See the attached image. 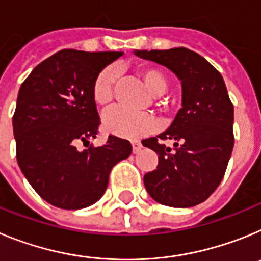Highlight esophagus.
<instances>
[{"label": "esophagus", "instance_id": "esophagus-1", "mask_svg": "<svg viewBox=\"0 0 261 261\" xmlns=\"http://www.w3.org/2000/svg\"><path fill=\"white\" fill-rule=\"evenodd\" d=\"M132 149H133V153L137 154L138 151H140L142 149L141 142L138 141V140H133V141H132Z\"/></svg>", "mask_w": 261, "mask_h": 261}]
</instances>
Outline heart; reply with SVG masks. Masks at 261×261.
<instances>
[{
  "label": "heart",
  "mask_w": 261,
  "mask_h": 261,
  "mask_svg": "<svg viewBox=\"0 0 261 261\" xmlns=\"http://www.w3.org/2000/svg\"><path fill=\"white\" fill-rule=\"evenodd\" d=\"M138 75L151 95H161L167 89V80L158 69L142 66L138 69ZM116 77L117 73L114 68H106L96 77L93 86V98L99 107H106L112 102ZM102 125L110 135L121 138H135L150 132L154 128V120L146 114H135L124 108H112L103 115Z\"/></svg>",
  "instance_id": "b5f03b06"
}]
</instances>
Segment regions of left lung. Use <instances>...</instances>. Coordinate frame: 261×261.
Listing matches in <instances>:
<instances>
[{
	"instance_id": "left-lung-1",
	"label": "left lung",
	"mask_w": 261,
	"mask_h": 261,
	"mask_svg": "<svg viewBox=\"0 0 261 261\" xmlns=\"http://www.w3.org/2000/svg\"><path fill=\"white\" fill-rule=\"evenodd\" d=\"M136 56L171 70L181 84V108L171 125L142 145L158 154L144 184L156 202L190 208L220 186L234 146V107L222 75L199 53L179 47L135 50ZM174 142L172 148L163 144Z\"/></svg>"
}]
</instances>
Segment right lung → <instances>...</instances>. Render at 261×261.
<instances>
[{
	"mask_svg": "<svg viewBox=\"0 0 261 261\" xmlns=\"http://www.w3.org/2000/svg\"><path fill=\"white\" fill-rule=\"evenodd\" d=\"M123 52L62 49L40 62L19 89L13 116L17 161L41 199L61 209L95 204L130 142L110 136L103 146L78 150L96 137L100 124L93 86ZM90 144V142H89Z\"/></svg>",
	"mask_w": 261,
	"mask_h": 261,
	"instance_id": "right-lung-1",
	"label": "right lung"
}]
</instances>
